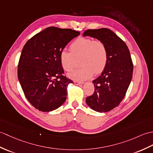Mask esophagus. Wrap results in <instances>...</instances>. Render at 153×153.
<instances>
[{
  "instance_id": "esophagus-1",
  "label": "esophagus",
  "mask_w": 153,
  "mask_h": 153,
  "mask_svg": "<svg viewBox=\"0 0 153 153\" xmlns=\"http://www.w3.org/2000/svg\"><path fill=\"white\" fill-rule=\"evenodd\" d=\"M83 83V82H79V81H74V84L77 85H82Z\"/></svg>"
}]
</instances>
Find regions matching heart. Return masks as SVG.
<instances>
[{
	"label": "heart",
	"instance_id": "obj_1",
	"mask_svg": "<svg viewBox=\"0 0 153 153\" xmlns=\"http://www.w3.org/2000/svg\"><path fill=\"white\" fill-rule=\"evenodd\" d=\"M70 51L66 49L60 51L59 59L62 68L69 72L76 66V59L80 58V65L82 66L68 74L74 80L84 81L90 78L94 72L100 74L108 63V49L101 40L79 38L70 45Z\"/></svg>",
	"mask_w": 153,
	"mask_h": 153
}]
</instances>
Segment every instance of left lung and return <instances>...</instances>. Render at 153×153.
<instances>
[{"label":"left lung","instance_id":"1","mask_svg":"<svg viewBox=\"0 0 153 153\" xmlns=\"http://www.w3.org/2000/svg\"><path fill=\"white\" fill-rule=\"evenodd\" d=\"M83 36L97 38L107 47L108 63L101 75L93 81L94 92L86 98V103L96 111H109L123 100L132 80L134 68L129 49L125 42L108 28L88 29Z\"/></svg>","mask_w":153,"mask_h":153}]
</instances>
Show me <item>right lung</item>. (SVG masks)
<instances>
[{
    "instance_id": "add662e5",
    "label": "right lung",
    "mask_w": 153,
    "mask_h": 153,
    "mask_svg": "<svg viewBox=\"0 0 153 153\" xmlns=\"http://www.w3.org/2000/svg\"><path fill=\"white\" fill-rule=\"evenodd\" d=\"M79 34L70 28L50 27L35 34L24 45L17 76L25 97L39 111H53L65 102L67 87L73 81L63 75L59 54Z\"/></svg>"
}]
</instances>
